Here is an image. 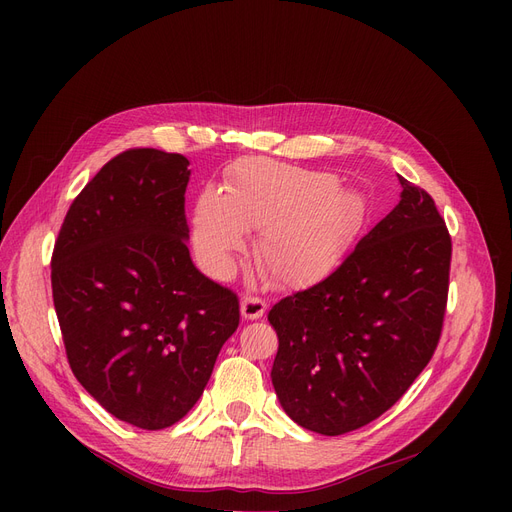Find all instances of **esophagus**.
I'll use <instances>...</instances> for the list:
<instances>
[{
  "instance_id": "1",
  "label": "esophagus",
  "mask_w": 512,
  "mask_h": 512,
  "mask_svg": "<svg viewBox=\"0 0 512 512\" xmlns=\"http://www.w3.org/2000/svg\"><path fill=\"white\" fill-rule=\"evenodd\" d=\"M267 309V303L261 301L259 297H253V294H247V297H242L240 301V313L245 319H259L263 317Z\"/></svg>"
}]
</instances>
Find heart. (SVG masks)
<instances>
[{"instance_id": "heart-1", "label": "heart", "mask_w": 512, "mask_h": 512, "mask_svg": "<svg viewBox=\"0 0 512 512\" xmlns=\"http://www.w3.org/2000/svg\"><path fill=\"white\" fill-rule=\"evenodd\" d=\"M361 205L326 172L249 159L222 195L203 193L193 209V245L205 270L226 278L245 251L242 232H259L255 259L278 286L328 278L351 249Z\"/></svg>"}]
</instances>
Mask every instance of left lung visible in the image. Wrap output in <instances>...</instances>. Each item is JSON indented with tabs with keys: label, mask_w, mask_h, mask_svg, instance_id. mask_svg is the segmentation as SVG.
Wrapping results in <instances>:
<instances>
[{
	"label": "left lung",
	"mask_w": 512,
	"mask_h": 512,
	"mask_svg": "<svg viewBox=\"0 0 512 512\" xmlns=\"http://www.w3.org/2000/svg\"><path fill=\"white\" fill-rule=\"evenodd\" d=\"M398 182V205L336 272L267 315L280 342L272 384L309 432L340 436L378 419L438 346L452 242L434 199Z\"/></svg>",
	"instance_id": "left-lung-1"
}]
</instances>
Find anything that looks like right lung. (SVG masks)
Segmentation results:
<instances>
[{"label": "right lung", "mask_w": 512, "mask_h": 512, "mask_svg": "<svg viewBox=\"0 0 512 512\" xmlns=\"http://www.w3.org/2000/svg\"><path fill=\"white\" fill-rule=\"evenodd\" d=\"M180 153L128 149L72 201L51 290L72 373L134 427L164 429L203 394L240 321L238 297L188 253Z\"/></svg>", "instance_id": "add662e5"}]
</instances>
